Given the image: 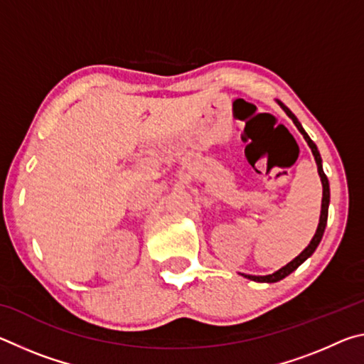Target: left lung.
I'll return each mask as SVG.
<instances>
[{
  "instance_id": "8db88e82",
  "label": "left lung",
  "mask_w": 364,
  "mask_h": 364,
  "mask_svg": "<svg viewBox=\"0 0 364 364\" xmlns=\"http://www.w3.org/2000/svg\"><path fill=\"white\" fill-rule=\"evenodd\" d=\"M278 104L279 106L282 107V110H284V112L291 117L292 119V122L295 123V127L299 128V132L304 134V138H305V141L308 143V146H310V149H311V152H313V156H315V160H316V165H318V173H319V178H321V183H323V200H321V215H319V223H318V228H316V232H315V236H313V239L310 241V244H308V247L301 252L300 255H297L294 258L292 262H289L286 267H282L281 269H278V271H274L273 274H267V276H252V274H244L242 273V276L244 278H247V279H250V281H257V282H278V281H281V279H284L286 276H289L292 273L294 269H297L301 263H304L308 257H311V254L313 252L316 250V247L319 245V242H321V239H323V234H324V230H326V223H328V210H329V199H331V193H329V181H328V176L324 175V171H323V160H321V156H319V151H318V147H316V144L313 143V141L310 139V136H308L306 134V132L304 130V127L300 125V122L297 120V117H295L292 112H291V109L289 107H286L284 104H282L281 101H278Z\"/></svg>"
}]
</instances>
